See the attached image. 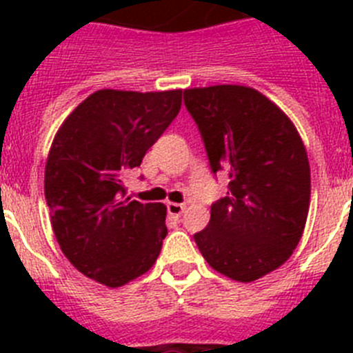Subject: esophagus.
<instances>
[{"label":"esophagus","mask_w":353,"mask_h":353,"mask_svg":"<svg viewBox=\"0 0 353 353\" xmlns=\"http://www.w3.org/2000/svg\"><path fill=\"white\" fill-rule=\"evenodd\" d=\"M183 205L182 203H168V214L173 215V217H180L183 212Z\"/></svg>","instance_id":"34e87169"}]
</instances>
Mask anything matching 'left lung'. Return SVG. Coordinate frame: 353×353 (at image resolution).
I'll return each mask as SVG.
<instances>
[{
	"label": "left lung",
	"instance_id": "8db88e82",
	"mask_svg": "<svg viewBox=\"0 0 353 353\" xmlns=\"http://www.w3.org/2000/svg\"><path fill=\"white\" fill-rule=\"evenodd\" d=\"M214 173L230 174L194 242L212 269L240 283L281 267L304 232L311 171L288 117L258 90L217 84L183 90Z\"/></svg>",
	"mask_w": 353,
	"mask_h": 353
}]
</instances>
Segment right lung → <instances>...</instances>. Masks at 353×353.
<instances>
[{"mask_svg":"<svg viewBox=\"0 0 353 353\" xmlns=\"http://www.w3.org/2000/svg\"><path fill=\"white\" fill-rule=\"evenodd\" d=\"M182 105V90H99L56 132L43 191L61 252L79 272L109 286L148 272L168 235L166 207L125 196V174Z\"/></svg>","mask_w":353,"mask_h":353,"instance_id":"1","label":"right lung"}]
</instances>
